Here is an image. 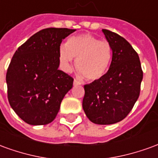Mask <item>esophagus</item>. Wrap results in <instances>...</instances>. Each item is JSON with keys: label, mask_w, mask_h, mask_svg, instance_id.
Returning a JSON list of instances; mask_svg holds the SVG:
<instances>
[{"label": "esophagus", "mask_w": 158, "mask_h": 158, "mask_svg": "<svg viewBox=\"0 0 158 158\" xmlns=\"http://www.w3.org/2000/svg\"><path fill=\"white\" fill-rule=\"evenodd\" d=\"M81 85V82L79 81V80H77V79H74L73 80V85L77 86V85Z\"/></svg>", "instance_id": "1"}]
</instances>
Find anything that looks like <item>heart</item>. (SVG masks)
<instances>
[{
	"mask_svg": "<svg viewBox=\"0 0 158 158\" xmlns=\"http://www.w3.org/2000/svg\"><path fill=\"white\" fill-rule=\"evenodd\" d=\"M73 58L77 60L78 71L87 80H97L109 69L113 49L109 42L91 35L74 36L59 49V60L64 70L72 69Z\"/></svg>",
	"mask_w": 158,
	"mask_h": 158,
	"instance_id": "1",
	"label": "heart"
}]
</instances>
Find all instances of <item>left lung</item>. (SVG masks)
Here are the masks:
<instances>
[{"instance_id": "1", "label": "left lung", "mask_w": 158, "mask_h": 158, "mask_svg": "<svg viewBox=\"0 0 158 158\" xmlns=\"http://www.w3.org/2000/svg\"><path fill=\"white\" fill-rule=\"evenodd\" d=\"M113 49L108 71L85 85L83 109L96 124H113L125 118L139 96L143 71L137 52L122 36L102 29Z\"/></svg>"}]
</instances>
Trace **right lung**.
Masks as SVG:
<instances>
[{"label":"right lung","instance_id":"right-lung-1","mask_svg":"<svg viewBox=\"0 0 158 158\" xmlns=\"http://www.w3.org/2000/svg\"><path fill=\"white\" fill-rule=\"evenodd\" d=\"M75 31L48 28L19 46L9 64L6 80L10 106L31 125H45L55 119L73 79L59 70L62 40Z\"/></svg>","mask_w":158,"mask_h":158}]
</instances>
